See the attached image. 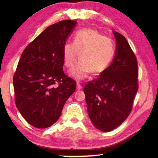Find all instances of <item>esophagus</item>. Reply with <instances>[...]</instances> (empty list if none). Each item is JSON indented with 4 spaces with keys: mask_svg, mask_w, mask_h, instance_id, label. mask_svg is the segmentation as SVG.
Listing matches in <instances>:
<instances>
[{
    "mask_svg": "<svg viewBox=\"0 0 158 158\" xmlns=\"http://www.w3.org/2000/svg\"><path fill=\"white\" fill-rule=\"evenodd\" d=\"M81 88H82V86H81V84H80V83L78 81L77 83V89L79 90V89H81Z\"/></svg>",
    "mask_w": 158,
    "mask_h": 158,
    "instance_id": "esophagus-1",
    "label": "esophagus"
}]
</instances>
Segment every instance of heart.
Instances as JSON below:
<instances>
[{"instance_id": "obj_1", "label": "heart", "mask_w": 158, "mask_h": 158, "mask_svg": "<svg viewBox=\"0 0 158 158\" xmlns=\"http://www.w3.org/2000/svg\"><path fill=\"white\" fill-rule=\"evenodd\" d=\"M115 52L113 40L97 31L86 28L77 32L73 43L64 44L62 55L64 65L71 69L78 58L79 61L74 67L71 75L76 79H83L89 73L98 75L109 66Z\"/></svg>"}]
</instances>
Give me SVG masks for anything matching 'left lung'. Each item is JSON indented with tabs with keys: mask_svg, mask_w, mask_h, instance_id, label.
<instances>
[{
	"mask_svg": "<svg viewBox=\"0 0 158 158\" xmlns=\"http://www.w3.org/2000/svg\"><path fill=\"white\" fill-rule=\"evenodd\" d=\"M113 33L117 49L112 64L98 78L87 82L83 89L89 119L102 132L115 129L127 119L139 89L135 53L123 35Z\"/></svg>",
	"mask_w": 158,
	"mask_h": 158,
	"instance_id": "1",
	"label": "left lung"
}]
</instances>
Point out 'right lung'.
I'll list each match as a JSON object with an SVG mask.
<instances>
[{
  "label": "right lung",
  "instance_id": "1",
  "mask_svg": "<svg viewBox=\"0 0 158 158\" xmlns=\"http://www.w3.org/2000/svg\"><path fill=\"white\" fill-rule=\"evenodd\" d=\"M77 21L49 26L23 50L13 75L15 102L23 118L36 128H47L61 115L76 81L63 70L62 49Z\"/></svg>",
  "mask_w": 158,
  "mask_h": 158
}]
</instances>
